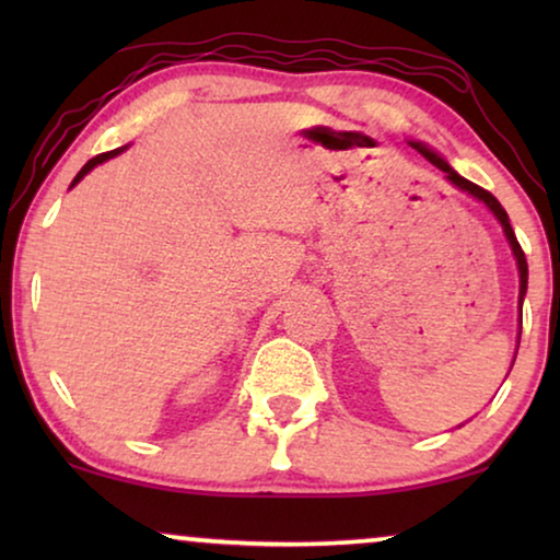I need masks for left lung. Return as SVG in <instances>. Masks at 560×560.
Instances as JSON below:
<instances>
[{
	"label": "left lung",
	"instance_id": "1",
	"mask_svg": "<svg viewBox=\"0 0 560 560\" xmlns=\"http://www.w3.org/2000/svg\"><path fill=\"white\" fill-rule=\"evenodd\" d=\"M412 148H416L420 155H423L428 163H433L435 167H441L443 173H446V178L454 183V186H458L462 190H466V194H471L474 198H479V201H485L489 209H492V213L497 219H500V224H502V229H504V234H508V242H510V247H512V252H515V259H517V270H520V305H523V298H525V290H527V259H525V252H523V247H520V242H517V236H515V232H512V226H510V217H508V211L502 209V203L497 201V198L489 194V190H485V188H479L477 183H471V180H466V178H462V175H458L454 167H451L446 160L443 158H439L435 155L433 150H428L425 144H420V142H410Z\"/></svg>",
	"mask_w": 560,
	"mask_h": 560
}]
</instances>
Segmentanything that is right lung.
<instances>
[{"mask_svg":"<svg viewBox=\"0 0 560 560\" xmlns=\"http://www.w3.org/2000/svg\"><path fill=\"white\" fill-rule=\"evenodd\" d=\"M114 155H119V150H112V152H102V155L91 158V160H89V163L81 167V171H79V175H75V178H73V183H71V186H75V183H79V180L83 178V175H86V173L91 171V167H96L98 163H104V160H109V158H114Z\"/></svg>","mask_w":560,"mask_h":560,"instance_id":"right-lung-1","label":"right lung"}]
</instances>
